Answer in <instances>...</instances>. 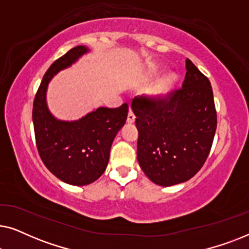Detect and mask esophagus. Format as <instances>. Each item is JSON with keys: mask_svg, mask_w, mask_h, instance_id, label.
<instances>
[{"mask_svg": "<svg viewBox=\"0 0 249 249\" xmlns=\"http://www.w3.org/2000/svg\"><path fill=\"white\" fill-rule=\"evenodd\" d=\"M135 119H136L135 114L132 113V111H131V110H129L128 118H127V122H128V124H134V122H135Z\"/></svg>", "mask_w": 249, "mask_h": 249, "instance_id": "esophagus-1", "label": "esophagus"}]
</instances>
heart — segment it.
I'll return each instance as SVG.
<instances>
[{
    "instance_id": "1",
    "label": "heart",
    "mask_w": 249,
    "mask_h": 249,
    "mask_svg": "<svg viewBox=\"0 0 249 249\" xmlns=\"http://www.w3.org/2000/svg\"><path fill=\"white\" fill-rule=\"evenodd\" d=\"M177 84H178V76L176 73H168L164 77H162L158 83L154 85L149 91L152 100L156 103H163L166 100H169L170 96L175 91Z\"/></svg>"
}]
</instances>
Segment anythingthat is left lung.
Segmentation results:
<instances>
[{"mask_svg": "<svg viewBox=\"0 0 249 249\" xmlns=\"http://www.w3.org/2000/svg\"><path fill=\"white\" fill-rule=\"evenodd\" d=\"M182 88L156 103L135 97L131 108L138 130L137 160L148 179L169 187L192 179L207 156L216 130L210 80L186 59Z\"/></svg>", "mask_w": 249, "mask_h": 249, "instance_id": "1", "label": "left lung"}]
</instances>
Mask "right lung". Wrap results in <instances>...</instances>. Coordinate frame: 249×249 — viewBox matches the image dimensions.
Instances as JSON below:
<instances>
[{
    "mask_svg": "<svg viewBox=\"0 0 249 249\" xmlns=\"http://www.w3.org/2000/svg\"><path fill=\"white\" fill-rule=\"evenodd\" d=\"M89 52L87 46L79 45L53 62L44 74L33 107L40 159L57 179L72 186L89 185L103 175L112 142L128 115L127 103L117 108L97 107L73 121L60 120L50 111L46 101L50 81Z\"/></svg>",
    "mask_w": 249,
    "mask_h": 249,
    "instance_id": "right-lung-1",
    "label": "right lung"
}]
</instances>
